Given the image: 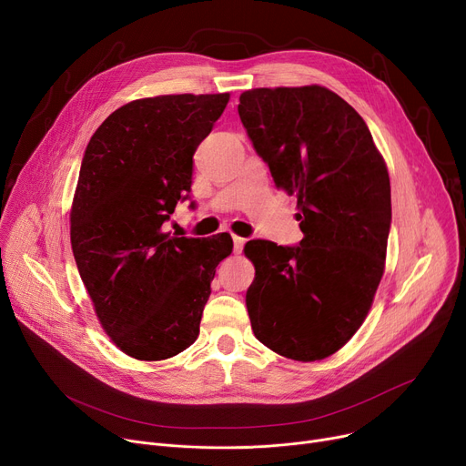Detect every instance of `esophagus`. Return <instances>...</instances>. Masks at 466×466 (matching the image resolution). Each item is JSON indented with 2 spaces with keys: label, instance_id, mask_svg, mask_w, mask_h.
<instances>
[{
  "label": "esophagus",
  "instance_id": "obj_1",
  "mask_svg": "<svg viewBox=\"0 0 466 466\" xmlns=\"http://www.w3.org/2000/svg\"><path fill=\"white\" fill-rule=\"evenodd\" d=\"M232 239H234V253L238 255V253H241L243 243H246V239L239 238V236H232Z\"/></svg>",
  "mask_w": 466,
  "mask_h": 466
}]
</instances>
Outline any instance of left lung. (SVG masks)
I'll list each match as a JSON object with an SVG mask.
<instances>
[{
    "instance_id": "1",
    "label": "left lung",
    "mask_w": 466,
    "mask_h": 466,
    "mask_svg": "<svg viewBox=\"0 0 466 466\" xmlns=\"http://www.w3.org/2000/svg\"><path fill=\"white\" fill-rule=\"evenodd\" d=\"M238 113L276 187L297 194L304 234L297 248H243L255 264L251 329L281 357L327 359L364 323L385 270V160L362 116L319 85L246 90Z\"/></svg>"
}]
</instances>
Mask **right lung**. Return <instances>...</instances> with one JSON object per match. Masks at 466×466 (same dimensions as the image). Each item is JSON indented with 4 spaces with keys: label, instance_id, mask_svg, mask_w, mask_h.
Instances as JSON below:
<instances>
[{
    "label": "right lung",
    "instance_id": "add662e5",
    "mask_svg": "<svg viewBox=\"0 0 466 466\" xmlns=\"http://www.w3.org/2000/svg\"><path fill=\"white\" fill-rule=\"evenodd\" d=\"M230 94H166L113 111L90 137L69 213L71 249L102 329L137 360L192 346L232 238L164 232L192 185V155Z\"/></svg>",
    "mask_w": 466,
    "mask_h": 466
}]
</instances>
